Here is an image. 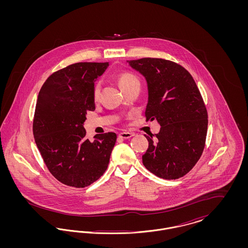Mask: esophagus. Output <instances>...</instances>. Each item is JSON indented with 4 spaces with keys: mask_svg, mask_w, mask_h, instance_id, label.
Masks as SVG:
<instances>
[{
    "mask_svg": "<svg viewBox=\"0 0 248 248\" xmlns=\"http://www.w3.org/2000/svg\"><path fill=\"white\" fill-rule=\"evenodd\" d=\"M133 136H134V134H133V133H129V132H122V133L119 134V138L124 139V140L130 139V138H132Z\"/></svg>",
    "mask_w": 248,
    "mask_h": 248,
    "instance_id": "obj_1",
    "label": "esophagus"
}]
</instances>
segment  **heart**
Masks as SVG:
<instances>
[{"label": "heart", "instance_id": "heart-1", "mask_svg": "<svg viewBox=\"0 0 248 248\" xmlns=\"http://www.w3.org/2000/svg\"><path fill=\"white\" fill-rule=\"evenodd\" d=\"M140 83L139 79L132 73L129 72H124L122 73L118 78V83L121 87V89H124L126 87H128L133 83ZM100 94V83H96L94 84V89H93V96L94 99H97Z\"/></svg>", "mask_w": 248, "mask_h": 248}]
</instances>
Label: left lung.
Returning a JSON list of instances; mask_svg holds the SVG:
<instances>
[{
	"mask_svg": "<svg viewBox=\"0 0 248 248\" xmlns=\"http://www.w3.org/2000/svg\"><path fill=\"white\" fill-rule=\"evenodd\" d=\"M127 62L147 82V121L155 119L161 126L158 134L145 135L149 148L143 165L165 179L183 177L200 159L206 139L207 111L200 91L189 71L175 62L152 58Z\"/></svg>",
	"mask_w": 248,
	"mask_h": 248,
	"instance_id": "8db88e82",
	"label": "left lung"
}]
</instances>
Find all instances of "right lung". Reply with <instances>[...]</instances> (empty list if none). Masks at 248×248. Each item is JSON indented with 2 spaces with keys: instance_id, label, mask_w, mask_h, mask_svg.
<instances>
[{
  "instance_id": "1",
  "label": "right lung",
  "mask_w": 248,
  "mask_h": 248,
  "mask_svg": "<svg viewBox=\"0 0 248 248\" xmlns=\"http://www.w3.org/2000/svg\"><path fill=\"white\" fill-rule=\"evenodd\" d=\"M108 62H79L56 71L43 84L36 103L33 136L50 173L61 183L84 188L103 175L117 136L85 138L87 111L95 108L94 82Z\"/></svg>"
}]
</instances>
